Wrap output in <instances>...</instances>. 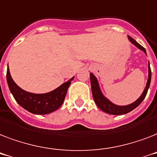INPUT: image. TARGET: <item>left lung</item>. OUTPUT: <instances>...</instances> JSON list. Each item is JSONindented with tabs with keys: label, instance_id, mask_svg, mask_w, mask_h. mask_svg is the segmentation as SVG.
Returning a JSON list of instances; mask_svg holds the SVG:
<instances>
[{
	"label": "left lung",
	"instance_id": "1",
	"mask_svg": "<svg viewBox=\"0 0 157 157\" xmlns=\"http://www.w3.org/2000/svg\"><path fill=\"white\" fill-rule=\"evenodd\" d=\"M128 39L130 42L134 45H135L138 49L141 50L147 54L146 50L144 49L141 45H139V43L137 42L136 40H134L133 38L130 36H128ZM90 84H91V90H92V94H93L94 100L96 105L98 106V108H100L102 111L107 113V114L111 115H123L126 114L128 112H131L132 110L136 108L140 103L143 102L145 97L147 95V90H148L150 83H151V71L150 68V63L148 62V79L147 81L146 87L144 89V92L142 93L141 96L139 97L136 101H134V103H130L129 105H124V106H120L113 103L112 102L107 98L103 95V94L101 91V89L99 87V84H98V79L96 78L95 76L93 73H90Z\"/></svg>",
	"mask_w": 157,
	"mask_h": 157
}]
</instances>
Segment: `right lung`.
I'll use <instances>...</instances> for the list:
<instances>
[{"instance_id":"1","label":"right lung","mask_w":157,"mask_h":157,"mask_svg":"<svg viewBox=\"0 0 157 157\" xmlns=\"http://www.w3.org/2000/svg\"><path fill=\"white\" fill-rule=\"evenodd\" d=\"M6 79L11 94L21 107L33 114L45 115L61 107L74 76L55 90L45 94H33L21 89L11 77L9 66H7Z\"/></svg>"}]
</instances>
